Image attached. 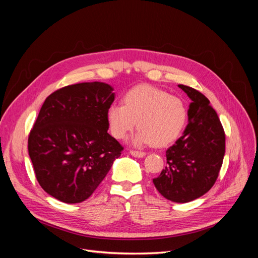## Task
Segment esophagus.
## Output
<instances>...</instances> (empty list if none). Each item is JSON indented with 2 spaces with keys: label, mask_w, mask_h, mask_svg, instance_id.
<instances>
[{
  "label": "esophagus",
  "mask_w": 258,
  "mask_h": 258,
  "mask_svg": "<svg viewBox=\"0 0 258 258\" xmlns=\"http://www.w3.org/2000/svg\"><path fill=\"white\" fill-rule=\"evenodd\" d=\"M130 154L134 156V157H137V158H142L146 155V153L139 152V151H130Z\"/></svg>",
  "instance_id": "1"
}]
</instances>
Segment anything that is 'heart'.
I'll return each mask as SVG.
<instances>
[{
  "label": "heart",
  "instance_id": "heart-1",
  "mask_svg": "<svg viewBox=\"0 0 258 258\" xmlns=\"http://www.w3.org/2000/svg\"><path fill=\"white\" fill-rule=\"evenodd\" d=\"M123 104L113 103L106 118L111 135L122 139L137 126L131 144L141 146L152 143L166 146L181 136L187 119V111L181 99L150 85H140L129 90Z\"/></svg>",
  "mask_w": 258,
  "mask_h": 258
}]
</instances>
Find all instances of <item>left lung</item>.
<instances>
[{
  "label": "left lung",
  "mask_w": 258,
  "mask_h": 258,
  "mask_svg": "<svg viewBox=\"0 0 258 258\" xmlns=\"http://www.w3.org/2000/svg\"><path fill=\"white\" fill-rule=\"evenodd\" d=\"M178 87L191 100L188 123L168 148L167 166L153 183L166 199L185 204L204 196L214 185L225 155V132L208 98L188 86Z\"/></svg>",
  "instance_id": "obj_1"
}]
</instances>
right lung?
<instances>
[{"instance_id":"right-lung-1","label":"right lung","mask_w":258,"mask_h":258,"mask_svg":"<svg viewBox=\"0 0 258 258\" xmlns=\"http://www.w3.org/2000/svg\"><path fill=\"white\" fill-rule=\"evenodd\" d=\"M114 88L102 82L70 85L46 98L28 140L42 188L66 204L89 198L120 156L107 134Z\"/></svg>"}]
</instances>
